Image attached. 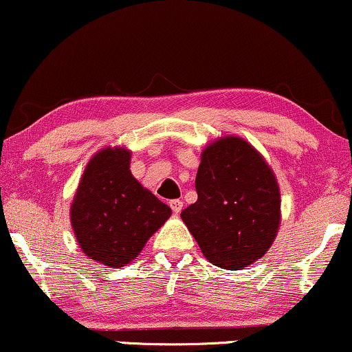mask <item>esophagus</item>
Masks as SVG:
<instances>
[{"label":"esophagus","mask_w":352,"mask_h":352,"mask_svg":"<svg viewBox=\"0 0 352 352\" xmlns=\"http://www.w3.org/2000/svg\"><path fill=\"white\" fill-rule=\"evenodd\" d=\"M169 207H171V210L177 215L181 210H183V202H181L179 199H173V201H169Z\"/></svg>","instance_id":"1"}]
</instances>
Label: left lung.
Returning a JSON list of instances; mask_svg holds the SVG:
<instances>
[{"mask_svg": "<svg viewBox=\"0 0 352 352\" xmlns=\"http://www.w3.org/2000/svg\"><path fill=\"white\" fill-rule=\"evenodd\" d=\"M197 201L181 212L206 259L238 271L261 259L280 225V189L264 156L238 135L202 150Z\"/></svg>", "mask_w": 352, "mask_h": 352, "instance_id": "left-lung-1", "label": "left lung"}]
</instances>
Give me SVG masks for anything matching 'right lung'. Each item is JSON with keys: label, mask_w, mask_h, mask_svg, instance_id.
Wrapping results in <instances>:
<instances>
[{"label": "right lung", "mask_w": 352, "mask_h": 352, "mask_svg": "<svg viewBox=\"0 0 352 352\" xmlns=\"http://www.w3.org/2000/svg\"><path fill=\"white\" fill-rule=\"evenodd\" d=\"M132 151L106 146L86 164L70 207L76 241L89 259L117 269L137 259L171 209L130 171Z\"/></svg>", "instance_id": "obj_1"}]
</instances>
